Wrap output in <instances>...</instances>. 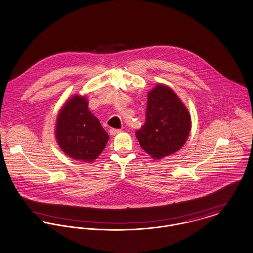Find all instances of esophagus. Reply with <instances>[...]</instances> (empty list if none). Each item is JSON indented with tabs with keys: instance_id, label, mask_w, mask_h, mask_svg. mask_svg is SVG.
Segmentation results:
<instances>
[{
	"instance_id": "esophagus-1",
	"label": "esophagus",
	"mask_w": 253,
	"mask_h": 253,
	"mask_svg": "<svg viewBox=\"0 0 253 253\" xmlns=\"http://www.w3.org/2000/svg\"><path fill=\"white\" fill-rule=\"evenodd\" d=\"M121 131H122L121 129H117V128H111L109 132H110V134H111V135H116V134L120 133Z\"/></svg>"
}]
</instances>
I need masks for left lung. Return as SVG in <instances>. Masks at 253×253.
<instances>
[{
	"mask_svg": "<svg viewBox=\"0 0 253 253\" xmlns=\"http://www.w3.org/2000/svg\"><path fill=\"white\" fill-rule=\"evenodd\" d=\"M191 129V118L183 101L170 87L157 84L148 92L145 125L135 132L141 148L153 160L178 152Z\"/></svg>",
	"mask_w": 253,
	"mask_h": 253,
	"instance_id": "1",
	"label": "left lung"
}]
</instances>
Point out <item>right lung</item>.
Wrapping results in <instances>:
<instances>
[{
    "label": "right lung",
    "instance_id": "add662e5",
    "mask_svg": "<svg viewBox=\"0 0 253 253\" xmlns=\"http://www.w3.org/2000/svg\"><path fill=\"white\" fill-rule=\"evenodd\" d=\"M88 103L86 95L69 97L57 116L55 137L68 157L91 163L104 150L109 135L89 110Z\"/></svg>",
    "mask_w": 253,
    "mask_h": 253
}]
</instances>
